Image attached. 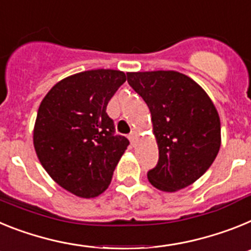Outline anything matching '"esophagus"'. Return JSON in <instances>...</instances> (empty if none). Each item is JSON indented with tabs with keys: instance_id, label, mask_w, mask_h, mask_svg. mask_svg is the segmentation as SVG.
Masks as SVG:
<instances>
[{
	"instance_id": "esophagus-1",
	"label": "esophagus",
	"mask_w": 251,
	"mask_h": 251,
	"mask_svg": "<svg viewBox=\"0 0 251 251\" xmlns=\"http://www.w3.org/2000/svg\"><path fill=\"white\" fill-rule=\"evenodd\" d=\"M136 139H138V132L132 131L131 134L128 135V140L131 141L132 145H135V143H136Z\"/></svg>"
}]
</instances>
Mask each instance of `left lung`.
Returning <instances> with one entry per match:
<instances>
[{"instance_id":"left-lung-1","label":"left lung","mask_w":251,"mask_h":251,"mask_svg":"<svg viewBox=\"0 0 251 251\" xmlns=\"http://www.w3.org/2000/svg\"><path fill=\"white\" fill-rule=\"evenodd\" d=\"M127 82L151 113L159 149L148 179L163 192H176L202 177L219 154L221 124L204 89L176 71L128 72Z\"/></svg>"}]
</instances>
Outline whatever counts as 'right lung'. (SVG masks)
Wrapping results in <instances>:
<instances>
[{"mask_svg": "<svg viewBox=\"0 0 251 251\" xmlns=\"http://www.w3.org/2000/svg\"><path fill=\"white\" fill-rule=\"evenodd\" d=\"M126 80L121 71L93 69L59 80L47 93L34 126V148L51 179L73 195L93 198L110 186L128 140L115 135L106 112Z\"/></svg>", "mask_w": 251, "mask_h": 251, "instance_id": "obj_1", "label": "right lung"}]
</instances>
